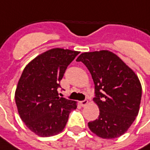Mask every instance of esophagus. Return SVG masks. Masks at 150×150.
<instances>
[{
    "label": "esophagus",
    "instance_id": "34e87169",
    "mask_svg": "<svg viewBox=\"0 0 150 150\" xmlns=\"http://www.w3.org/2000/svg\"><path fill=\"white\" fill-rule=\"evenodd\" d=\"M88 101L87 100H82L80 101V105H81L82 107H84V106H86L87 104H88Z\"/></svg>",
    "mask_w": 150,
    "mask_h": 150
}]
</instances>
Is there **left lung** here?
<instances>
[{
  "mask_svg": "<svg viewBox=\"0 0 150 150\" xmlns=\"http://www.w3.org/2000/svg\"><path fill=\"white\" fill-rule=\"evenodd\" d=\"M76 61L83 62L91 73L93 100L100 108L98 119L88 123L89 129L102 138L119 137L138 115L142 91L138 77L108 50L83 53Z\"/></svg>",
  "mask_w": 150,
  "mask_h": 150,
  "instance_id": "left-lung-1",
  "label": "left lung"
}]
</instances>
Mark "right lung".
Wrapping results in <instances>:
<instances>
[{"mask_svg":"<svg viewBox=\"0 0 150 150\" xmlns=\"http://www.w3.org/2000/svg\"><path fill=\"white\" fill-rule=\"evenodd\" d=\"M79 52L54 48L36 57L25 67L15 92L19 115L28 129L41 137L62 132L76 102L59 97L58 88L68 65Z\"/></svg>","mask_w":150,"mask_h":150,"instance_id":"1","label":"right lung"}]
</instances>
